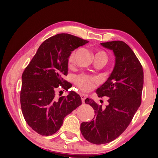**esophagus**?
Returning <instances> with one entry per match:
<instances>
[{
    "label": "esophagus",
    "instance_id": "esophagus-1",
    "mask_svg": "<svg viewBox=\"0 0 158 158\" xmlns=\"http://www.w3.org/2000/svg\"><path fill=\"white\" fill-rule=\"evenodd\" d=\"M81 97L82 103H85V98H86L85 96V95H81Z\"/></svg>",
    "mask_w": 158,
    "mask_h": 158
}]
</instances>
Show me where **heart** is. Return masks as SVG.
I'll use <instances>...</instances> for the list:
<instances>
[{
  "label": "heart",
  "mask_w": 158,
  "mask_h": 158,
  "mask_svg": "<svg viewBox=\"0 0 158 158\" xmlns=\"http://www.w3.org/2000/svg\"><path fill=\"white\" fill-rule=\"evenodd\" d=\"M95 57H101L103 58L106 61L107 60V55L105 52L103 51H98L97 52L95 55ZM75 59V52H71L68 56V65H71L74 62ZM75 83L77 87L80 89L83 90V91H88V90H91L95 86L96 84V81L92 77L88 76L87 75H80L79 76L77 77L76 81H75Z\"/></svg>",
  "instance_id": "b5f03b06"
}]
</instances>
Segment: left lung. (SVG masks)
<instances>
[{"mask_svg": "<svg viewBox=\"0 0 158 158\" xmlns=\"http://www.w3.org/2000/svg\"><path fill=\"white\" fill-rule=\"evenodd\" d=\"M101 45L113 50L116 57L113 72L96 91L99 98H109L108 105L103 108L86 98L85 103L91 106L96 115L81 125L84 138L96 144L109 143L125 131L141 104L144 83L142 64L126 43L112 41Z\"/></svg>", "mask_w": 158, "mask_h": 158, "instance_id": "1", "label": "left lung"}]
</instances>
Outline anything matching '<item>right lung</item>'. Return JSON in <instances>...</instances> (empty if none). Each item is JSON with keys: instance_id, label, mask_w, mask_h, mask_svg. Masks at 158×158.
I'll return each mask as SVG.
<instances>
[{"instance_id": "1", "label": "right lung", "mask_w": 158, "mask_h": 158, "mask_svg": "<svg viewBox=\"0 0 158 158\" xmlns=\"http://www.w3.org/2000/svg\"><path fill=\"white\" fill-rule=\"evenodd\" d=\"M88 41L69 34H58L42 42L22 74L20 93L21 111L26 122L42 136L55 134L68 114L82 104L74 91L67 97L55 98L58 87L68 90V58Z\"/></svg>"}]
</instances>
